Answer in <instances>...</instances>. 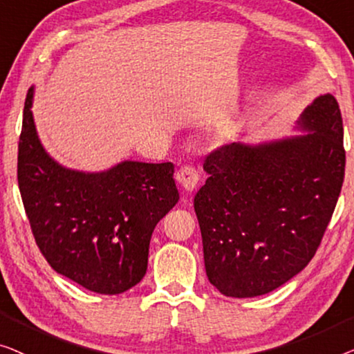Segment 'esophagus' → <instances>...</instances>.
<instances>
[{
  "instance_id": "esophagus-1",
  "label": "esophagus",
  "mask_w": 354,
  "mask_h": 354,
  "mask_svg": "<svg viewBox=\"0 0 354 354\" xmlns=\"http://www.w3.org/2000/svg\"><path fill=\"white\" fill-rule=\"evenodd\" d=\"M198 173H197V170L194 167H181L178 170V173H176V179H178V183L181 184V186L186 189V191H194V189L197 187V184H198Z\"/></svg>"
}]
</instances>
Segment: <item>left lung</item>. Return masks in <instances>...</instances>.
Wrapping results in <instances>:
<instances>
[{
    "mask_svg": "<svg viewBox=\"0 0 354 354\" xmlns=\"http://www.w3.org/2000/svg\"><path fill=\"white\" fill-rule=\"evenodd\" d=\"M305 134L210 152L194 197L205 271L223 295H265L298 274L319 247L345 178L343 123L324 94L298 120Z\"/></svg>",
    "mask_w": 354,
    "mask_h": 354,
    "instance_id": "8db88e82",
    "label": "left lung"
}]
</instances>
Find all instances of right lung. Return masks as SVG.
<instances>
[{"instance_id":"add662e5","label":"right lung","mask_w":354,"mask_h":354,"mask_svg":"<svg viewBox=\"0 0 354 354\" xmlns=\"http://www.w3.org/2000/svg\"><path fill=\"white\" fill-rule=\"evenodd\" d=\"M28 89L19 138L17 181L35 242L59 274L102 295L136 286L151 236L176 205L175 165L125 160L84 173L59 165L39 142Z\"/></svg>"}]
</instances>
